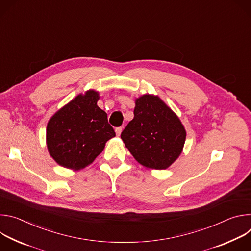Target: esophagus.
Returning a JSON list of instances; mask_svg holds the SVG:
<instances>
[{
  "label": "esophagus",
  "instance_id": "obj_1",
  "mask_svg": "<svg viewBox=\"0 0 251 251\" xmlns=\"http://www.w3.org/2000/svg\"><path fill=\"white\" fill-rule=\"evenodd\" d=\"M115 132H116V135H117V136H120V134H121V132H122V127L116 128V129H115Z\"/></svg>",
  "mask_w": 251,
  "mask_h": 251
}]
</instances>
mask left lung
<instances>
[{
	"mask_svg": "<svg viewBox=\"0 0 251 251\" xmlns=\"http://www.w3.org/2000/svg\"><path fill=\"white\" fill-rule=\"evenodd\" d=\"M134 118L121 133L126 148L138 163L165 170L181 155L186 130L158 96L145 94L135 101Z\"/></svg>",
	"mask_w": 251,
	"mask_h": 251,
	"instance_id": "left-lung-1",
	"label": "left lung"
}]
</instances>
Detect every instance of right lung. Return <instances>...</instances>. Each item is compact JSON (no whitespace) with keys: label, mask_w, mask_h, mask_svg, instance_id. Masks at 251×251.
I'll return each mask as SVG.
<instances>
[{"label":"right lung","mask_w":251,"mask_h":251,"mask_svg":"<svg viewBox=\"0 0 251 251\" xmlns=\"http://www.w3.org/2000/svg\"><path fill=\"white\" fill-rule=\"evenodd\" d=\"M99 93L88 90L60 108L47 126L50 155L60 166L78 171L90 165L115 136L107 114L97 106Z\"/></svg>","instance_id":"1"}]
</instances>
